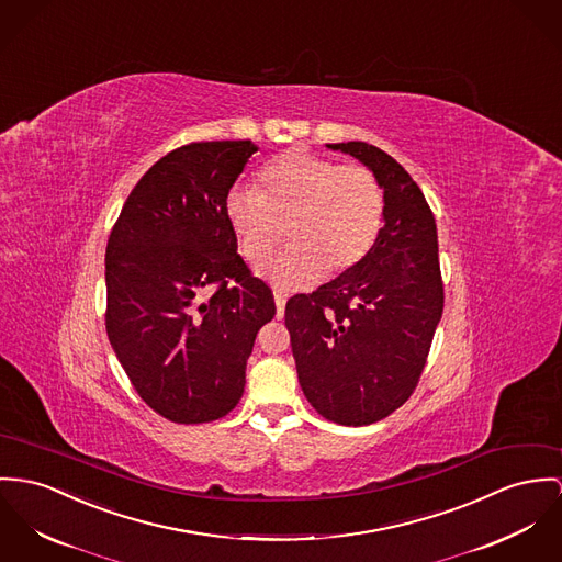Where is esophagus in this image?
Returning <instances> with one entry per match:
<instances>
[{"instance_id":"1","label":"esophagus","mask_w":562,"mask_h":562,"mask_svg":"<svg viewBox=\"0 0 562 562\" xmlns=\"http://www.w3.org/2000/svg\"><path fill=\"white\" fill-rule=\"evenodd\" d=\"M273 300H276V316H278V318H282V316H284V305H286V297H284L282 293H276V297H273Z\"/></svg>"}]
</instances>
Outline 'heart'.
Returning a JSON list of instances; mask_svg holds the SVG:
<instances>
[{
  "mask_svg": "<svg viewBox=\"0 0 562 562\" xmlns=\"http://www.w3.org/2000/svg\"><path fill=\"white\" fill-rule=\"evenodd\" d=\"M259 192L233 188L224 216L241 257L267 259L284 235L289 248L259 267L280 291L305 289L342 276L368 257L385 217L381 179L363 165H342L305 149H291L257 175Z\"/></svg>",
  "mask_w": 562,
  "mask_h": 562,
  "instance_id": "obj_1",
  "label": "heart"
}]
</instances>
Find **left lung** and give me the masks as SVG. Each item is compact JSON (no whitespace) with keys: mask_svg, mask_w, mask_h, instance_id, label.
<instances>
[{"mask_svg":"<svg viewBox=\"0 0 562 562\" xmlns=\"http://www.w3.org/2000/svg\"><path fill=\"white\" fill-rule=\"evenodd\" d=\"M381 179L385 217L357 267L286 302L297 376L307 402L340 426H370L417 387L442 316L432 210L400 162L363 140L329 143Z\"/></svg>","mask_w":562,"mask_h":562,"instance_id":"8db88e82","label":"left lung"}]
</instances>
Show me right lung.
<instances>
[{"label": "right lung", "instance_id": "add662e5", "mask_svg": "<svg viewBox=\"0 0 562 562\" xmlns=\"http://www.w3.org/2000/svg\"><path fill=\"white\" fill-rule=\"evenodd\" d=\"M259 147H177L138 179L106 244V334L143 402L207 424L244 395L246 361L276 314L237 255L224 199Z\"/></svg>", "mask_w": 562, "mask_h": 562}]
</instances>
